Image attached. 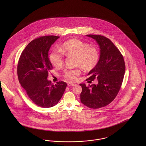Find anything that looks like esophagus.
Returning a JSON list of instances; mask_svg holds the SVG:
<instances>
[{
    "mask_svg": "<svg viewBox=\"0 0 146 146\" xmlns=\"http://www.w3.org/2000/svg\"><path fill=\"white\" fill-rule=\"evenodd\" d=\"M75 84H73V83H68V87H73V86H74Z\"/></svg>",
    "mask_w": 146,
    "mask_h": 146,
    "instance_id": "obj_1",
    "label": "esophagus"
}]
</instances>
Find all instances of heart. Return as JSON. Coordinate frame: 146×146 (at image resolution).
Listing matches in <instances>:
<instances>
[{"mask_svg":"<svg viewBox=\"0 0 146 146\" xmlns=\"http://www.w3.org/2000/svg\"><path fill=\"white\" fill-rule=\"evenodd\" d=\"M60 50L53 49L49 56L50 61L56 67L61 66L63 64V53L76 56V64L87 70L93 68L99 60V51L97 48L89 46L87 43L78 39L65 42ZM80 73V71L78 68H67L64 72L65 78L71 81L75 80Z\"/></svg>","mask_w":146,"mask_h":146,"instance_id":"heart-1","label":"heart"}]
</instances>
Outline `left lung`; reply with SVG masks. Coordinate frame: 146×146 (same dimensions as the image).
<instances>
[{
    "mask_svg": "<svg viewBox=\"0 0 146 146\" xmlns=\"http://www.w3.org/2000/svg\"><path fill=\"white\" fill-rule=\"evenodd\" d=\"M95 40L100 49L96 65L89 72L88 79H97L98 84L86 86L81 84V102L93 109L106 106L113 101L122 84L125 72L124 58L119 50L109 38L101 35H87Z\"/></svg>",
    "mask_w": 146,
    "mask_h": 146,
    "instance_id": "left-lung-1",
    "label": "left lung"
}]
</instances>
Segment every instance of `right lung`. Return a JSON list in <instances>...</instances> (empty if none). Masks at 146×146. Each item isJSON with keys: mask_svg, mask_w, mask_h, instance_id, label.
Instances as JSON below:
<instances>
[{"mask_svg": "<svg viewBox=\"0 0 146 146\" xmlns=\"http://www.w3.org/2000/svg\"><path fill=\"white\" fill-rule=\"evenodd\" d=\"M60 37L45 36L32 40L23 50L18 62L19 81L33 102L48 108L61 99L67 84L64 81L53 84L48 80L53 67L49 60L50 47Z\"/></svg>", "mask_w": 146, "mask_h": 146, "instance_id": "add662e5", "label": "right lung"}]
</instances>
